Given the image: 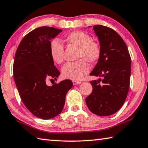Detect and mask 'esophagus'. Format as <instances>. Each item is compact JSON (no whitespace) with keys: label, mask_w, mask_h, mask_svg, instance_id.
<instances>
[{"label":"esophagus","mask_w":148,"mask_h":148,"mask_svg":"<svg viewBox=\"0 0 148 148\" xmlns=\"http://www.w3.org/2000/svg\"><path fill=\"white\" fill-rule=\"evenodd\" d=\"M72 82H73V85H77V84H81V82L77 81H73Z\"/></svg>","instance_id":"obj_1"}]
</instances>
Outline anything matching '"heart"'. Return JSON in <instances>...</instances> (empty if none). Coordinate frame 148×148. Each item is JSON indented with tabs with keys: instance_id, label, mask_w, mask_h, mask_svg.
Returning a JSON list of instances; mask_svg holds the SVG:
<instances>
[{
	"instance_id": "obj_1",
	"label": "heart",
	"mask_w": 148,
	"mask_h": 148,
	"mask_svg": "<svg viewBox=\"0 0 148 148\" xmlns=\"http://www.w3.org/2000/svg\"><path fill=\"white\" fill-rule=\"evenodd\" d=\"M66 42L77 47V58L79 60L69 62L65 64L62 69L64 78L79 81L89 72V65L95 64L99 60L101 51L99 44L93 41L88 34L83 31H74L65 38ZM64 47L60 41L53 40L50 43L51 58L55 63L60 64L64 61Z\"/></svg>"
}]
</instances>
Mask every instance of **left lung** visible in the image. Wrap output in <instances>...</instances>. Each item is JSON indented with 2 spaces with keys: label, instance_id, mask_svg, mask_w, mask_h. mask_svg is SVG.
<instances>
[{
  "label": "left lung",
  "instance_id": "1",
  "mask_svg": "<svg viewBox=\"0 0 148 148\" xmlns=\"http://www.w3.org/2000/svg\"><path fill=\"white\" fill-rule=\"evenodd\" d=\"M93 29L99 39L101 54L90 75L102 79L90 81L93 90L86 103L95 114L110 116L120 109L127 95L131 56L125 41L115 30L99 25H94Z\"/></svg>",
  "mask_w": 148,
  "mask_h": 148
}]
</instances>
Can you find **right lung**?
Here are the masks:
<instances>
[{
	"mask_svg": "<svg viewBox=\"0 0 148 148\" xmlns=\"http://www.w3.org/2000/svg\"><path fill=\"white\" fill-rule=\"evenodd\" d=\"M62 31L49 27L36 28L23 38L15 55L14 78L21 99L34 116L43 120L62 112L66 94L73 86L71 80L51 86L45 82L47 77L56 80L60 74L51 58L50 43Z\"/></svg>",
	"mask_w": 148,
	"mask_h": 148,
	"instance_id": "add662e5",
	"label": "right lung"
}]
</instances>
